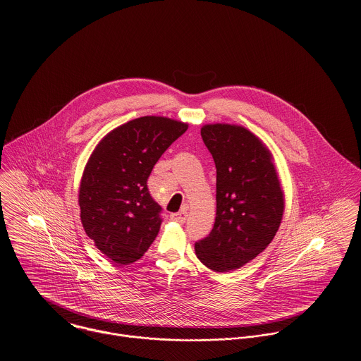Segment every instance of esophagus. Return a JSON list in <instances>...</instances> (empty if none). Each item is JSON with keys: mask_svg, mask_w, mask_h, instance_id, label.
<instances>
[{"mask_svg": "<svg viewBox=\"0 0 361 361\" xmlns=\"http://www.w3.org/2000/svg\"><path fill=\"white\" fill-rule=\"evenodd\" d=\"M170 217H171V220H174V221L183 224V223H185V220H187V210H181V212H178V213H173Z\"/></svg>", "mask_w": 361, "mask_h": 361, "instance_id": "obj_1", "label": "esophagus"}]
</instances>
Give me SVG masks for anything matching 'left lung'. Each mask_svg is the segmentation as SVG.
Segmentation results:
<instances>
[{
	"instance_id": "left-lung-1",
	"label": "left lung",
	"mask_w": 361,
	"mask_h": 361,
	"mask_svg": "<svg viewBox=\"0 0 361 361\" xmlns=\"http://www.w3.org/2000/svg\"><path fill=\"white\" fill-rule=\"evenodd\" d=\"M200 135L216 164V220L195 242L200 262L216 273L237 270L276 237L283 192L269 148L237 124H204Z\"/></svg>"
}]
</instances>
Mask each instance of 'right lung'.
Returning a JSON list of instances; mask_svg holds the SVG:
<instances>
[{
	"mask_svg": "<svg viewBox=\"0 0 361 361\" xmlns=\"http://www.w3.org/2000/svg\"><path fill=\"white\" fill-rule=\"evenodd\" d=\"M188 128L163 116H142L108 133L87 161L79 190L81 224L115 263L137 262L161 228V207L148 177L163 152Z\"/></svg>",
	"mask_w": 361,
	"mask_h": 361,
	"instance_id": "right-lung-1",
	"label": "right lung"
}]
</instances>
